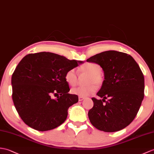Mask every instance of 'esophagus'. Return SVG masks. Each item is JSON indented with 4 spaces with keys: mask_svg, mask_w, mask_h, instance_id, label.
<instances>
[{
    "mask_svg": "<svg viewBox=\"0 0 154 154\" xmlns=\"http://www.w3.org/2000/svg\"><path fill=\"white\" fill-rule=\"evenodd\" d=\"M84 97H81V96H79V101H82L83 100H84Z\"/></svg>",
    "mask_w": 154,
    "mask_h": 154,
    "instance_id": "1",
    "label": "esophagus"
}]
</instances>
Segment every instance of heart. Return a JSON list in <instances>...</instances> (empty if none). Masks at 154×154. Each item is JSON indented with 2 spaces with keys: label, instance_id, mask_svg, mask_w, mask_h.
Here are the masks:
<instances>
[{
  "label": "heart",
  "instance_id": "1",
  "mask_svg": "<svg viewBox=\"0 0 154 154\" xmlns=\"http://www.w3.org/2000/svg\"><path fill=\"white\" fill-rule=\"evenodd\" d=\"M79 71L80 73L88 75L87 79V84L85 87H79L71 88V92L73 94L87 97L92 94L96 91V85L100 87L103 82V77L101 74L102 67L96 63H85L79 67ZM65 81L66 83L71 87H74L77 83V76L74 69H71L67 71L65 74Z\"/></svg>",
  "mask_w": 154,
  "mask_h": 154
}]
</instances>
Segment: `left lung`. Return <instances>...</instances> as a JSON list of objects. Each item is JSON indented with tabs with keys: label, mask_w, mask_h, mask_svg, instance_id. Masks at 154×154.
Returning a JSON list of instances; mask_svg holds the SVG:
<instances>
[{
	"label": "left lung",
	"mask_w": 154,
	"mask_h": 154,
	"mask_svg": "<svg viewBox=\"0 0 154 154\" xmlns=\"http://www.w3.org/2000/svg\"><path fill=\"white\" fill-rule=\"evenodd\" d=\"M87 62L99 64L104 73L97 93L103 99L92 98L94 106L88 113L91 124L108 133L125 128L137 115L144 99V77L140 67L131 56L115 51L97 54Z\"/></svg>",
	"instance_id": "1"
}]
</instances>
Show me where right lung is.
Segmentation results:
<instances>
[{"label": "right lung", "instance_id": "right-lung-1", "mask_svg": "<svg viewBox=\"0 0 154 154\" xmlns=\"http://www.w3.org/2000/svg\"><path fill=\"white\" fill-rule=\"evenodd\" d=\"M51 52L29 54L23 58L12 76V100L21 119L38 131L58 127L66 121L67 110L78 102L71 94L65 74L82 63ZM54 95L56 99L51 98Z\"/></svg>", "mask_w": 154, "mask_h": 154}]
</instances>
